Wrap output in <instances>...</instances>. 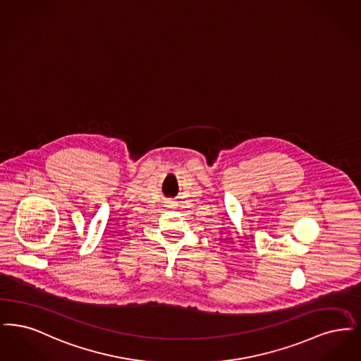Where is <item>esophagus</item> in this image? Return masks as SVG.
<instances>
[{
    "mask_svg": "<svg viewBox=\"0 0 361 361\" xmlns=\"http://www.w3.org/2000/svg\"><path fill=\"white\" fill-rule=\"evenodd\" d=\"M166 207H169V209H173V207H176V204H175L173 201H167V202H166Z\"/></svg>",
    "mask_w": 361,
    "mask_h": 361,
    "instance_id": "esophagus-1",
    "label": "esophagus"
}]
</instances>
